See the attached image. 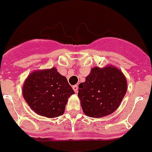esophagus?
<instances>
[{
  "label": "esophagus",
  "instance_id": "34e87169",
  "mask_svg": "<svg viewBox=\"0 0 152 152\" xmlns=\"http://www.w3.org/2000/svg\"><path fill=\"white\" fill-rule=\"evenodd\" d=\"M72 88H73L75 92H77V91H78V86H77V85H74V86H72Z\"/></svg>",
  "mask_w": 152,
  "mask_h": 152
}]
</instances>
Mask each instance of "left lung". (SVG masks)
<instances>
[{
	"instance_id": "1",
	"label": "left lung",
	"mask_w": 152,
	"mask_h": 152,
	"mask_svg": "<svg viewBox=\"0 0 152 152\" xmlns=\"http://www.w3.org/2000/svg\"><path fill=\"white\" fill-rule=\"evenodd\" d=\"M127 85L123 72L114 66L93 68L84 83L79 84L78 96L84 113L93 118L112 114L124 97Z\"/></svg>"
}]
</instances>
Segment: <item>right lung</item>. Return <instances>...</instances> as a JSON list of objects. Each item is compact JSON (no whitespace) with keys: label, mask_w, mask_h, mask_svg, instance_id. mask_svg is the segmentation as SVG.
Wrapping results in <instances>:
<instances>
[{"label":"right lung","mask_w":152,"mask_h":152,"mask_svg":"<svg viewBox=\"0 0 152 152\" xmlns=\"http://www.w3.org/2000/svg\"><path fill=\"white\" fill-rule=\"evenodd\" d=\"M23 96L40 115L55 118L64 114L68 97L74 94L66 77L56 68L32 72L25 80Z\"/></svg>","instance_id":"add662e5"}]
</instances>
